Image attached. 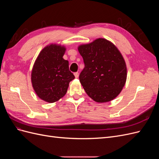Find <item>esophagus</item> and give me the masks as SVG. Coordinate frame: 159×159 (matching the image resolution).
<instances>
[{
    "label": "esophagus",
    "mask_w": 159,
    "mask_h": 159,
    "mask_svg": "<svg viewBox=\"0 0 159 159\" xmlns=\"http://www.w3.org/2000/svg\"><path fill=\"white\" fill-rule=\"evenodd\" d=\"M74 75H75V78H78V77H79V73H78V72H75Z\"/></svg>",
    "instance_id": "1"
}]
</instances>
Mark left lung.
Listing matches in <instances>:
<instances>
[{
  "instance_id": "obj_1",
  "label": "left lung",
  "mask_w": 159,
  "mask_h": 159,
  "mask_svg": "<svg viewBox=\"0 0 159 159\" xmlns=\"http://www.w3.org/2000/svg\"><path fill=\"white\" fill-rule=\"evenodd\" d=\"M85 67L80 81L86 93L98 103L108 102L121 92L126 82L123 57L112 42L98 38L78 47Z\"/></svg>"
}]
</instances>
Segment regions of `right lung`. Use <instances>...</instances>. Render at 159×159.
Returning a JSON list of instances; mask_svg holds the SVG:
<instances>
[{
	"instance_id": "obj_1",
	"label": "right lung",
	"mask_w": 159,
	"mask_h": 159,
	"mask_svg": "<svg viewBox=\"0 0 159 159\" xmlns=\"http://www.w3.org/2000/svg\"><path fill=\"white\" fill-rule=\"evenodd\" d=\"M66 48L57 44L46 46L40 52L31 74L34 90L41 99L48 103L66 95L75 76L69 70V62L63 58Z\"/></svg>"
}]
</instances>
